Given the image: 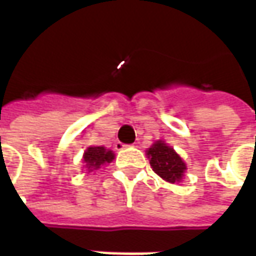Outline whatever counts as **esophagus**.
I'll use <instances>...</instances> for the list:
<instances>
[{"mask_svg":"<svg viewBox=\"0 0 256 256\" xmlns=\"http://www.w3.org/2000/svg\"><path fill=\"white\" fill-rule=\"evenodd\" d=\"M128 146H130V145L122 144V142H116V144H115V150H124V148H128Z\"/></svg>","mask_w":256,"mask_h":256,"instance_id":"34e87169","label":"esophagus"}]
</instances>
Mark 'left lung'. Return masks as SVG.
<instances>
[{"instance_id": "8db88e82", "label": "left lung", "mask_w": 256, "mask_h": 256, "mask_svg": "<svg viewBox=\"0 0 256 256\" xmlns=\"http://www.w3.org/2000/svg\"><path fill=\"white\" fill-rule=\"evenodd\" d=\"M152 170L167 182H180L182 180L186 164L182 158L178 155L172 146L164 144V141H156L146 150Z\"/></svg>"}]
</instances>
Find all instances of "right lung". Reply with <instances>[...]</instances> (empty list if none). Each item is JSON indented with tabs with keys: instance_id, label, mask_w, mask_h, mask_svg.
I'll return each mask as SVG.
<instances>
[{
	"instance_id": "obj_1",
	"label": "right lung",
	"mask_w": 256,
	"mask_h": 256,
	"mask_svg": "<svg viewBox=\"0 0 256 256\" xmlns=\"http://www.w3.org/2000/svg\"><path fill=\"white\" fill-rule=\"evenodd\" d=\"M114 158H115L114 152L106 150L104 146H89L84 154V167L89 172L98 170L100 167L111 163L114 160Z\"/></svg>"
}]
</instances>
